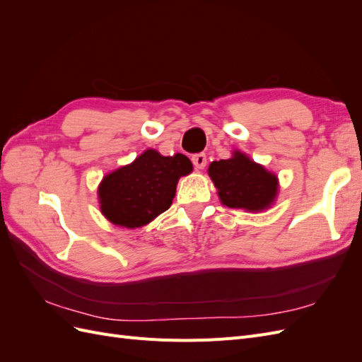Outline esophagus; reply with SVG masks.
I'll return each mask as SVG.
<instances>
[{"label":"esophagus","instance_id":"obj_1","mask_svg":"<svg viewBox=\"0 0 362 362\" xmlns=\"http://www.w3.org/2000/svg\"><path fill=\"white\" fill-rule=\"evenodd\" d=\"M192 161H193L196 169H204L206 164V156L205 154H194L192 157Z\"/></svg>","mask_w":362,"mask_h":362}]
</instances>
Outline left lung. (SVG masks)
Returning <instances> with one entry per match:
<instances>
[{"mask_svg":"<svg viewBox=\"0 0 362 362\" xmlns=\"http://www.w3.org/2000/svg\"><path fill=\"white\" fill-rule=\"evenodd\" d=\"M208 175L225 206L259 213L275 204L278 177L242 151L234 149L231 158L213 161Z\"/></svg>","mask_w":362,"mask_h":362,"instance_id":"1","label":"left lung"}]
</instances>
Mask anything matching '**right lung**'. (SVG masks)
Masks as SVG:
<instances>
[{
  "label": "right lung",
  "mask_w": 362,
  "mask_h": 362,
  "mask_svg": "<svg viewBox=\"0 0 362 362\" xmlns=\"http://www.w3.org/2000/svg\"><path fill=\"white\" fill-rule=\"evenodd\" d=\"M192 170V161L182 154L164 157L146 149L103 178L98 185L100 210L113 225L145 226L172 205L180 178Z\"/></svg>",
  "instance_id": "right-lung-1"
}]
</instances>
